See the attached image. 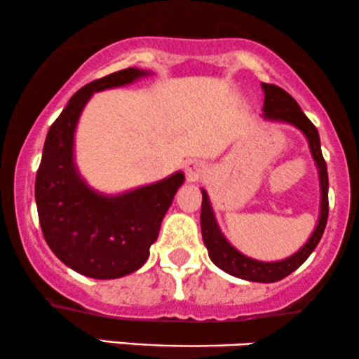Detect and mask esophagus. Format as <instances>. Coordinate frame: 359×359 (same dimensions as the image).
I'll list each match as a JSON object with an SVG mask.
<instances>
[{
  "label": "esophagus",
  "instance_id": "esophagus-1",
  "mask_svg": "<svg viewBox=\"0 0 359 359\" xmlns=\"http://www.w3.org/2000/svg\"><path fill=\"white\" fill-rule=\"evenodd\" d=\"M184 171H187V178L189 181H196L203 176V164L200 161H188L187 166H184Z\"/></svg>",
  "mask_w": 359,
  "mask_h": 359
}]
</instances>
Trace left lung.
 I'll use <instances>...</instances> for the list:
<instances>
[{
  "label": "left lung",
  "mask_w": 359,
  "mask_h": 359,
  "mask_svg": "<svg viewBox=\"0 0 359 359\" xmlns=\"http://www.w3.org/2000/svg\"><path fill=\"white\" fill-rule=\"evenodd\" d=\"M264 90V107H262V119L271 122H284L290 124L294 128L301 130L307 139L311 154L318 168L319 175V188H321V205H319V218L318 225L307 242L302 245L296 254H292L287 259L276 260V262H264V260H255L252 257L243 255L238 252L231 243L226 240L225 235L222 233L220 226H218L215 212L210 203L208 193L201 189L203 201H201V235H203V242L208 248V255L212 262L220 267L223 272L230 273V276L238 277V279L250 280V282H262V284H271L277 282L289 273H292L296 269L301 267L306 262L307 257L313 254V250L318 247L319 240H321L324 229H326L327 212H330V205H327V189H330V181H327V166L324 161L321 153V141H319V133L316 126L307 119V116L301 111L299 104L290 97L284 88L272 86V83H262Z\"/></svg>",
  "instance_id": "obj_1"
}]
</instances>
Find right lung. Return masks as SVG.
I'll list each match as a JSON object with an SVG mask.
<instances>
[{"mask_svg":"<svg viewBox=\"0 0 359 359\" xmlns=\"http://www.w3.org/2000/svg\"><path fill=\"white\" fill-rule=\"evenodd\" d=\"M147 75L149 70L130 67L87 83L72 95L45 139L35 181L41 231L67 267L92 279H119L144 265L184 181L176 171L146 187L105 195L88 187L75 164V129L94 92L129 86Z\"/></svg>","mask_w":359,"mask_h":359,"instance_id":"right-lung-1","label":"right lung"}]
</instances>
